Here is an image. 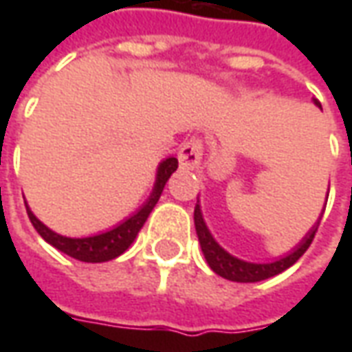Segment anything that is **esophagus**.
<instances>
[{"instance_id":"esophagus-1","label":"esophagus","mask_w":352,"mask_h":352,"mask_svg":"<svg viewBox=\"0 0 352 352\" xmlns=\"http://www.w3.org/2000/svg\"><path fill=\"white\" fill-rule=\"evenodd\" d=\"M204 156V145L199 139H190L186 141L181 151H179V164L183 169H196Z\"/></svg>"}]
</instances>
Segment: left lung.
I'll use <instances>...</instances> for the list:
<instances>
[{
  "mask_svg": "<svg viewBox=\"0 0 352 352\" xmlns=\"http://www.w3.org/2000/svg\"><path fill=\"white\" fill-rule=\"evenodd\" d=\"M313 103L317 105L318 109L320 103L317 100H313ZM330 190V188H328ZM328 199V196H326ZM324 214V207H322V213L318 214L317 222L311 226V230L302 237V241L296 245L294 249H290L287 254H283L279 258L272 260V262H249V260H241L230 254L224 247L219 245V241L214 239L211 230L207 228L206 219H204V213H201V206L199 201L196 204V209H194V224H196V234H198L199 247H201V252L206 256L207 264L213 270L217 275H221L224 279L236 280V283H258V280L270 279L273 275H279L285 270H288L290 265H294L303 252L309 249L311 241L315 237V232H317L318 224H320V219Z\"/></svg>",
  "mask_w": 352,
  "mask_h": 352,
  "instance_id": "obj_1",
  "label": "left lung"
}]
</instances>
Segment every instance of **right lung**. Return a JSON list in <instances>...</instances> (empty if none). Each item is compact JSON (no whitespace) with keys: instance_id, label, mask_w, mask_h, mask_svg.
<instances>
[{"instance_id":"1","label":"right lung","mask_w":352,"mask_h":352,"mask_svg":"<svg viewBox=\"0 0 352 352\" xmlns=\"http://www.w3.org/2000/svg\"><path fill=\"white\" fill-rule=\"evenodd\" d=\"M177 166H179V162H177L175 156H169L166 160H162L158 164V168H156L153 192L145 199V204L139 207L135 213H131L130 217H126L124 221L118 222L116 226L105 230V232H100V234L87 237H67L62 236V234H56L47 224H43L26 204L28 217L34 224V228L37 230V234L60 252H64V254L75 260H80V262H92V264L109 262V260L116 258L122 252L128 251L130 245L135 241V237H138L143 224L148 219V214L153 213L154 206L158 204L168 179L177 171Z\"/></svg>"}]
</instances>
